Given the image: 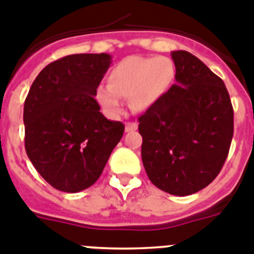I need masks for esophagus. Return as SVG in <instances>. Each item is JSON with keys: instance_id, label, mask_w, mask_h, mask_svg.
I'll return each instance as SVG.
<instances>
[{"instance_id": "obj_1", "label": "esophagus", "mask_w": 254, "mask_h": 254, "mask_svg": "<svg viewBox=\"0 0 254 254\" xmlns=\"http://www.w3.org/2000/svg\"><path fill=\"white\" fill-rule=\"evenodd\" d=\"M125 129H126V132L136 131V129H137V123H136V122H127V123H126Z\"/></svg>"}]
</instances>
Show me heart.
Listing matches in <instances>:
<instances>
[{"label":"heart","mask_w":254,"mask_h":254,"mask_svg":"<svg viewBox=\"0 0 254 254\" xmlns=\"http://www.w3.org/2000/svg\"><path fill=\"white\" fill-rule=\"evenodd\" d=\"M175 73V64L166 56L127 58L113 66L108 88L99 91L97 99L112 113L121 110V100H129L132 109L145 112L170 87Z\"/></svg>","instance_id":"heart-1"}]
</instances>
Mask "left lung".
I'll use <instances>...</instances> for the list:
<instances>
[{
  "instance_id": "left-lung-1",
  "label": "left lung",
  "mask_w": 254,
  "mask_h": 254,
  "mask_svg": "<svg viewBox=\"0 0 254 254\" xmlns=\"http://www.w3.org/2000/svg\"><path fill=\"white\" fill-rule=\"evenodd\" d=\"M173 84L138 118L141 158L158 189L177 196L213 181L229 154L234 110L224 81L188 51H173Z\"/></svg>"
}]
</instances>
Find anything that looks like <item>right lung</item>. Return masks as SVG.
I'll return each instance as SVG.
<instances>
[{
    "instance_id": "obj_1",
    "label": "right lung",
    "mask_w": 254,
    "mask_h": 254,
    "mask_svg": "<svg viewBox=\"0 0 254 254\" xmlns=\"http://www.w3.org/2000/svg\"><path fill=\"white\" fill-rule=\"evenodd\" d=\"M109 54H75L41 70L24 103L25 150L38 173L64 192L94 185L125 132L100 113L96 90Z\"/></svg>"
}]
</instances>
